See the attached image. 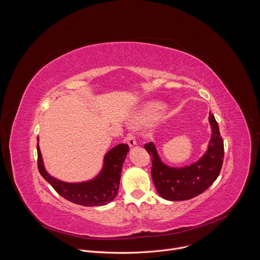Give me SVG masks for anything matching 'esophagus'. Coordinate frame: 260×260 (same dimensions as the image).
Masks as SVG:
<instances>
[{
  "label": "esophagus",
  "mask_w": 260,
  "mask_h": 260,
  "mask_svg": "<svg viewBox=\"0 0 260 260\" xmlns=\"http://www.w3.org/2000/svg\"><path fill=\"white\" fill-rule=\"evenodd\" d=\"M125 141H126V143H127V145H128L129 147H134V146L137 145V141H136L135 137H134L132 134H128V135L126 136Z\"/></svg>",
  "instance_id": "esophagus-1"
}]
</instances>
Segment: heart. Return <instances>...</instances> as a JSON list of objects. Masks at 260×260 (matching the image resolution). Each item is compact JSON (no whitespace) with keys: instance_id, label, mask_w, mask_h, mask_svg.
I'll return each mask as SVG.
<instances>
[{"instance_id":"heart-1","label":"heart","mask_w":260,"mask_h":260,"mask_svg":"<svg viewBox=\"0 0 260 260\" xmlns=\"http://www.w3.org/2000/svg\"><path fill=\"white\" fill-rule=\"evenodd\" d=\"M160 108V105L158 103H149L144 107V109L141 111V113L139 114L137 121H145L147 119L151 118L156 112L157 110Z\"/></svg>"}]
</instances>
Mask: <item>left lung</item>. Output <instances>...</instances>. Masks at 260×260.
<instances>
[{"mask_svg": "<svg viewBox=\"0 0 260 260\" xmlns=\"http://www.w3.org/2000/svg\"><path fill=\"white\" fill-rule=\"evenodd\" d=\"M211 139L206 152L189 166L170 167L165 164L153 142L145 145L152 160L151 176L158 194L172 202L187 201L208 189L218 178L223 164L224 146L214 115L209 116Z\"/></svg>", "mask_w": 260, "mask_h": 260, "instance_id": "1", "label": "left lung"}]
</instances>
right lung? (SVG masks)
Wrapping results in <instances>:
<instances>
[{"label":"right lung","instance_id":"right-lung-1","mask_svg":"<svg viewBox=\"0 0 260 260\" xmlns=\"http://www.w3.org/2000/svg\"><path fill=\"white\" fill-rule=\"evenodd\" d=\"M37 141L39 172L60 197L84 207L104 206L116 198L122 166L129 151L126 144H119L105 154L103 167L92 179L82 182H66L56 179L46 171L39 146V138Z\"/></svg>","mask_w":260,"mask_h":260}]
</instances>
